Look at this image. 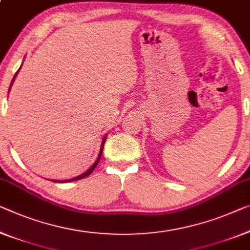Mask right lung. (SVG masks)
Returning a JSON list of instances; mask_svg holds the SVG:
<instances>
[{
	"label": "right lung",
	"instance_id": "add662e5",
	"mask_svg": "<svg viewBox=\"0 0 250 250\" xmlns=\"http://www.w3.org/2000/svg\"><path fill=\"white\" fill-rule=\"evenodd\" d=\"M18 74V72H17ZM13 80H14V78H13ZM13 80H12V83H13ZM105 141H106V136L103 138V143H102V147H101V151H99V155H98V159L96 160V162L93 164V167H91L89 170L88 171H86L85 173H83L82 175H79V176H77V178H74V179H70V180H64V181H62V182H70V181H77V180H80V179H83V178H86V176H88L89 175L91 172H93L94 170H95V167H96V165H97V163L99 162V160H101V156H102V153H103V148H104V144H105ZM55 182H61V181H55Z\"/></svg>",
	"mask_w": 250,
	"mask_h": 250
}]
</instances>
